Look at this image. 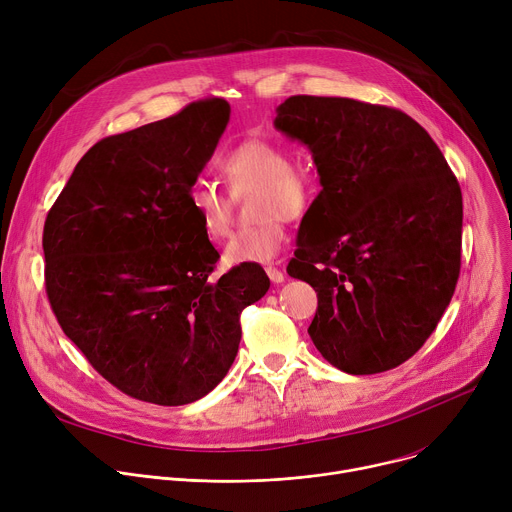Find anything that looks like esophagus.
<instances>
[{
	"label": "esophagus",
	"instance_id": "1",
	"mask_svg": "<svg viewBox=\"0 0 512 512\" xmlns=\"http://www.w3.org/2000/svg\"><path fill=\"white\" fill-rule=\"evenodd\" d=\"M278 264H280V262L266 266V274H268V278L274 282V285H280V282L285 280V272H282V270L278 268Z\"/></svg>",
	"mask_w": 512,
	"mask_h": 512
}]
</instances>
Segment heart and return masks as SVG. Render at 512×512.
Listing matches in <instances>:
<instances>
[{
  "mask_svg": "<svg viewBox=\"0 0 512 512\" xmlns=\"http://www.w3.org/2000/svg\"><path fill=\"white\" fill-rule=\"evenodd\" d=\"M221 177L232 197L250 193V209L258 219L225 244L223 260L230 266L274 260L287 242L285 217L301 219L317 197V177L305 164L293 162V152L276 140L250 138L219 160ZM215 185L199 181L189 189V211L209 240L230 234L234 199Z\"/></svg>",
  "mask_w": 512,
  "mask_h": 512,
  "instance_id": "b5f03b06",
  "label": "heart"
}]
</instances>
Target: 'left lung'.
Instances as JSON below:
<instances>
[{
  "instance_id": "left-lung-1",
  "label": "left lung",
  "mask_w": 512,
  "mask_h": 512,
  "mask_svg": "<svg viewBox=\"0 0 512 512\" xmlns=\"http://www.w3.org/2000/svg\"><path fill=\"white\" fill-rule=\"evenodd\" d=\"M274 126L307 144L323 187L287 268L317 293L315 348L348 374L401 366L427 342L458 285V179L401 109L293 95L278 105Z\"/></svg>"
}]
</instances>
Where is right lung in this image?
Listing matches in <instances>:
<instances>
[{"instance_id":"1","label":"right lung","mask_w":512,"mask_h":512,"mask_svg":"<svg viewBox=\"0 0 512 512\" xmlns=\"http://www.w3.org/2000/svg\"><path fill=\"white\" fill-rule=\"evenodd\" d=\"M230 103L199 99L175 116L99 140L50 207L44 280L65 335L132 399L179 407L232 368L242 311L262 299V266L213 278L217 250L189 211Z\"/></svg>"}]
</instances>
